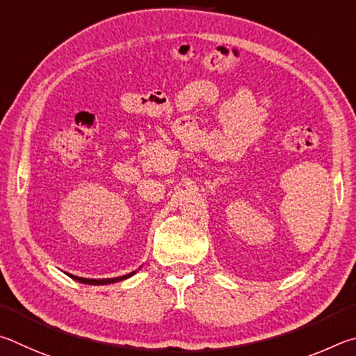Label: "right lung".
<instances>
[{
  "instance_id": "obj_1",
  "label": "right lung",
  "mask_w": 356,
  "mask_h": 356,
  "mask_svg": "<svg viewBox=\"0 0 356 356\" xmlns=\"http://www.w3.org/2000/svg\"><path fill=\"white\" fill-rule=\"evenodd\" d=\"M136 272H131L128 273V275H123V277H117V278H106V280H90V278H83V277H74V275H70L73 277L76 282L79 283H84V284H111V283H117V282H122V280H127L129 277H133Z\"/></svg>"
}]
</instances>
